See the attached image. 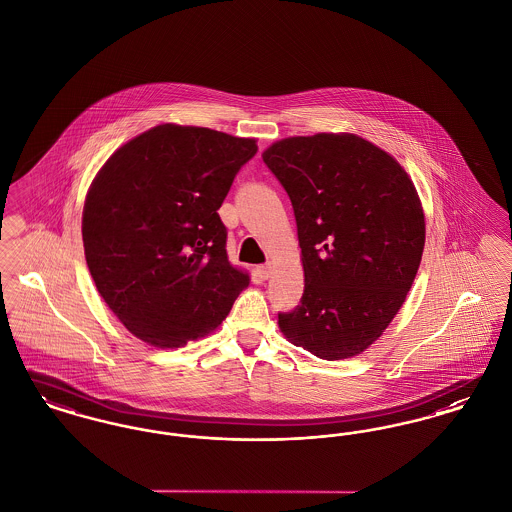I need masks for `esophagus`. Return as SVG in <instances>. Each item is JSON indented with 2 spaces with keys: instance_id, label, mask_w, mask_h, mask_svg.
I'll return each instance as SVG.
<instances>
[{
  "instance_id": "1",
  "label": "esophagus",
  "mask_w": 512,
  "mask_h": 512,
  "mask_svg": "<svg viewBox=\"0 0 512 512\" xmlns=\"http://www.w3.org/2000/svg\"><path fill=\"white\" fill-rule=\"evenodd\" d=\"M257 274H259L263 280H267L268 276H270V265H261V267L257 268Z\"/></svg>"
}]
</instances>
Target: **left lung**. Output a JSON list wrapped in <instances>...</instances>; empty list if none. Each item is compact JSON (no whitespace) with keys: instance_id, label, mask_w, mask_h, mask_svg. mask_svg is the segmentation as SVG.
Returning a JSON list of instances; mask_svg holds the SVG:
<instances>
[{"instance_id":"8db88e82","label":"left lung","mask_w":512,"mask_h":512,"mask_svg":"<svg viewBox=\"0 0 512 512\" xmlns=\"http://www.w3.org/2000/svg\"><path fill=\"white\" fill-rule=\"evenodd\" d=\"M263 161L292 201L305 270L299 305L278 313L280 330L324 361L359 355L401 309L422 259L414 184L355 134L286 138Z\"/></svg>"}]
</instances>
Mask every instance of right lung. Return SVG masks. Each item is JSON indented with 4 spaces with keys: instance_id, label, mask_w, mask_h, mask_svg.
<instances>
[{
    "instance_id": "add662e5",
    "label": "right lung",
    "mask_w": 512,
    "mask_h": 512,
    "mask_svg": "<svg viewBox=\"0 0 512 512\" xmlns=\"http://www.w3.org/2000/svg\"><path fill=\"white\" fill-rule=\"evenodd\" d=\"M255 153L251 138L161 124L101 167L84 203L86 263L136 338L155 347L203 338L247 288L217 211Z\"/></svg>"
}]
</instances>
